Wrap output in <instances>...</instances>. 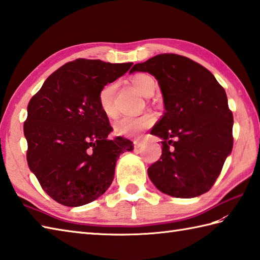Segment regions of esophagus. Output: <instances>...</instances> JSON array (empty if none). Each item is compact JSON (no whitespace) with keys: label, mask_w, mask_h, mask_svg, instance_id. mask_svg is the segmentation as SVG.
Instances as JSON below:
<instances>
[{"label":"esophagus","mask_w":260,"mask_h":260,"mask_svg":"<svg viewBox=\"0 0 260 260\" xmlns=\"http://www.w3.org/2000/svg\"><path fill=\"white\" fill-rule=\"evenodd\" d=\"M143 146V142H141V141H135L134 142V147L136 148V150H137V148H141Z\"/></svg>","instance_id":"obj_1"}]
</instances>
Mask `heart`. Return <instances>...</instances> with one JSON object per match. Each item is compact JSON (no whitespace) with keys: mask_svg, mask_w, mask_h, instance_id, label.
I'll return each instance as SVG.
<instances>
[{"mask_svg":"<svg viewBox=\"0 0 260 260\" xmlns=\"http://www.w3.org/2000/svg\"><path fill=\"white\" fill-rule=\"evenodd\" d=\"M132 85L137 92L143 96H148L155 90V81L151 76L146 74H137L132 77ZM115 84L105 85L98 93V103L103 113L108 118H114L117 115V110L114 105ZM154 124V116L145 113L140 116H125L115 121L114 132L120 136H137Z\"/></svg>","mask_w":260,"mask_h":260,"instance_id":"obj_1","label":"heart"}]
</instances>
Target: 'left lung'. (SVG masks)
I'll return each instance as SVG.
<instances>
[{
  "label": "left lung",
  "mask_w": 260,
  "mask_h": 260,
  "mask_svg": "<svg viewBox=\"0 0 260 260\" xmlns=\"http://www.w3.org/2000/svg\"><path fill=\"white\" fill-rule=\"evenodd\" d=\"M155 77L165 112L151 131L162 155L147 170L153 184L174 198L208 192L233 150L234 116L223 87L203 66L174 53L136 63L129 73Z\"/></svg>",
  "instance_id": "obj_1"
}]
</instances>
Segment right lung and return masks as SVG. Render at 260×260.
<instances>
[{"instance_id":"right-lung-1","label":"right lung","mask_w":260,"mask_h":260,"mask_svg":"<svg viewBox=\"0 0 260 260\" xmlns=\"http://www.w3.org/2000/svg\"><path fill=\"white\" fill-rule=\"evenodd\" d=\"M132 64L77 59L49 76L29 102L27 165L58 203L80 207L96 200L112 184L120 154L133 150L129 140H108L113 128L98 103L102 88Z\"/></svg>"}]
</instances>
